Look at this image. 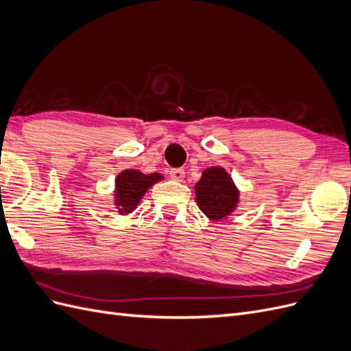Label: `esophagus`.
I'll use <instances>...</instances> for the list:
<instances>
[{"label": "esophagus", "instance_id": "obj_1", "mask_svg": "<svg viewBox=\"0 0 351 351\" xmlns=\"http://www.w3.org/2000/svg\"><path fill=\"white\" fill-rule=\"evenodd\" d=\"M169 177L173 180H177V182H182L184 178V169L183 168H173L171 171H169Z\"/></svg>", "mask_w": 351, "mask_h": 351}]
</instances>
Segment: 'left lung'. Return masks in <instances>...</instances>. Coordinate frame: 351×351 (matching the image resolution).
I'll list each match as a JSON object with an SVG mask.
<instances>
[{
    "instance_id": "left-lung-1",
    "label": "left lung",
    "mask_w": 351,
    "mask_h": 351,
    "mask_svg": "<svg viewBox=\"0 0 351 351\" xmlns=\"http://www.w3.org/2000/svg\"><path fill=\"white\" fill-rule=\"evenodd\" d=\"M195 189L200 210L212 221L224 219L237 206L239 192L224 168L205 169Z\"/></svg>"
}]
</instances>
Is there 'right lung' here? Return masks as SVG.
I'll return each instance as SVG.
<instances>
[{"instance_id": "obj_1", "label": "right lung", "mask_w": 351, "mask_h": 351, "mask_svg": "<svg viewBox=\"0 0 351 351\" xmlns=\"http://www.w3.org/2000/svg\"><path fill=\"white\" fill-rule=\"evenodd\" d=\"M162 180L159 174H142L136 169H124L115 178V205L119 206V212L130 214L139 205L141 199L147 192L154 183Z\"/></svg>"}]
</instances>
